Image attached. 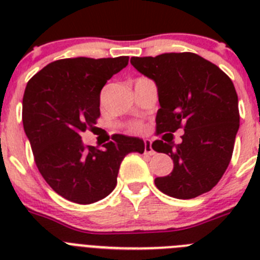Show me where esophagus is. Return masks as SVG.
Returning a JSON list of instances; mask_svg holds the SVG:
<instances>
[{"label":"esophagus","mask_w":260,"mask_h":260,"mask_svg":"<svg viewBox=\"0 0 260 260\" xmlns=\"http://www.w3.org/2000/svg\"><path fill=\"white\" fill-rule=\"evenodd\" d=\"M144 153L146 155H155V151L152 148V142L150 139H146L144 141Z\"/></svg>","instance_id":"esophagus-1"}]
</instances>
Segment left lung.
Instances as JSON below:
<instances>
[{"label":"left lung","mask_w":260,"mask_h":260,"mask_svg":"<svg viewBox=\"0 0 260 260\" xmlns=\"http://www.w3.org/2000/svg\"><path fill=\"white\" fill-rule=\"evenodd\" d=\"M132 65L157 87V133L152 148L173 160V171L155 178L164 194L197 198L210 191L228 168L240 127L238 96L231 78L195 53L132 57ZM184 126L183 142L171 135Z\"/></svg>","instance_id":"obj_1"}]
</instances>
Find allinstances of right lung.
I'll return each mask as SVG.
<instances>
[{"instance_id":"right-lung-1","label":"right lung","mask_w":260,"mask_h":260,"mask_svg":"<svg viewBox=\"0 0 260 260\" xmlns=\"http://www.w3.org/2000/svg\"><path fill=\"white\" fill-rule=\"evenodd\" d=\"M128 57L65 58L41 69L23 96V127L39 172L65 199L102 201L117 185L119 165L130 152H144L143 139L118 134L104 150L84 146L80 133L100 116V92L126 68Z\"/></svg>"}]
</instances>
